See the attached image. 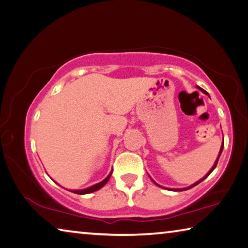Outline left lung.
<instances>
[{"label":"left lung","mask_w":248,"mask_h":248,"mask_svg":"<svg viewBox=\"0 0 248 248\" xmlns=\"http://www.w3.org/2000/svg\"><path fill=\"white\" fill-rule=\"evenodd\" d=\"M198 88H199V89H201V90L202 91V93H205V91H203V90H202V89L201 88V87H198ZM223 146H224V141L222 142V146H221L220 153H219V155H218V158H217V160H216V162H215V164H214V166H212V168L210 169V171H209V172H208V173H207V174H206L205 176H203L202 180H199V181H197V182H196V183H194L193 185H190V186H188V187H186V188H171V190H175V192H180V190H186V189H189V188H192V187H194V186H196V185H198L199 183H201V182H202L203 180H205V179H206V177H208V176H209V174H210V173H211L212 171H214V170H215V169H216V167H217V163H218V161H219V158H220V155H221V153H222V150H223ZM151 180H153V179H151ZM153 182H154V183H155V185H157V186H159V187H162V186H160L159 184H157V183H155V182L154 180H153ZM162 188H166V187H162Z\"/></svg>","instance_id":"obj_1"}]
</instances>
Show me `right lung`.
I'll return each mask as SVG.
<instances>
[{
	"label": "right lung",
	"instance_id": "add662e5",
	"mask_svg": "<svg viewBox=\"0 0 248 248\" xmlns=\"http://www.w3.org/2000/svg\"><path fill=\"white\" fill-rule=\"evenodd\" d=\"M112 172H113V171H111L110 174H108V175L106 177V179H104L102 182H100V183H98V184L90 186V187H88V188L79 189V190H71V192H72V193H75V194H78V195H85V194L93 193V192H95V190L100 189V188L103 187V186L107 184V182L108 181V179H110V176H111V174H112Z\"/></svg>",
	"mask_w": 248,
	"mask_h": 248
}]
</instances>
